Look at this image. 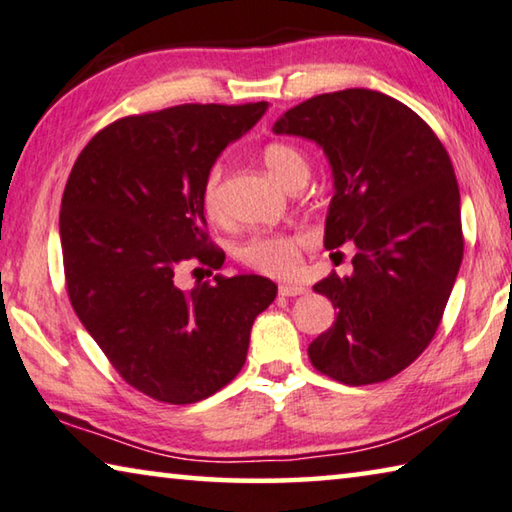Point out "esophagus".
<instances>
[{
	"instance_id": "34e87169",
	"label": "esophagus",
	"mask_w": 512,
	"mask_h": 512,
	"mask_svg": "<svg viewBox=\"0 0 512 512\" xmlns=\"http://www.w3.org/2000/svg\"><path fill=\"white\" fill-rule=\"evenodd\" d=\"M308 288L297 286V283H281L279 286V295L281 297H297V295H306Z\"/></svg>"
}]
</instances>
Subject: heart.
<instances>
[{
  "instance_id": "b5f03b06",
  "label": "heart",
  "mask_w": 512,
  "mask_h": 512,
  "mask_svg": "<svg viewBox=\"0 0 512 512\" xmlns=\"http://www.w3.org/2000/svg\"><path fill=\"white\" fill-rule=\"evenodd\" d=\"M263 163L272 172V177L286 188L295 179L308 177L306 156L288 142H270L263 149ZM222 179L224 165L215 163L208 167L204 183H201V204H204L206 215L213 220L222 217L224 208ZM304 247L306 238L299 233H258L240 247V261L261 274L288 276L299 267Z\"/></svg>"
}]
</instances>
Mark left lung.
<instances>
[{
    "label": "left lung",
    "instance_id": "obj_1",
    "mask_svg": "<svg viewBox=\"0 0 512 512\" xmlns=\"http://www.w3.org/2000/svg\"><path fill=\"white\" fill-rule=\"evenodd\" d=\"M274 133L324 149L335 190L324 247H356L354 272H331L313 286L338 317L308 358L347 385L392 379L429 347L463 261L447 149L406 104L367 88L306 99L276 120Z\"/></svg>",
    "mask_w": 512,
    "mask_h": 512
}]
</instances>
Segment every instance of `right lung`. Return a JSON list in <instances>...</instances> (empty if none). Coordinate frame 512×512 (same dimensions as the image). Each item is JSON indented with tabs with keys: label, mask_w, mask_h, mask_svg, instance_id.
Instances as JSON below:
<instances>
[{
	"label": "right lung",
	"mask_w": 512,
	"mask_h": 512,
	"mask_svg": "<svg viewBox=\"0 0 512 512\" xmlns=\"http://www.w3.org/2000/svg\"><path fill=\"white\" fill-rule=\"evenodd\" d=\"M265 111L183 104L122 117L83 147L65 183L58 229L74 313L117 374L156 401L195 404L236 379L251 324L276 297L258 274L174 283L186 263L224 265L201 183Z\"/></svg>",
	"instance_id": "1"
}]
</instances>
